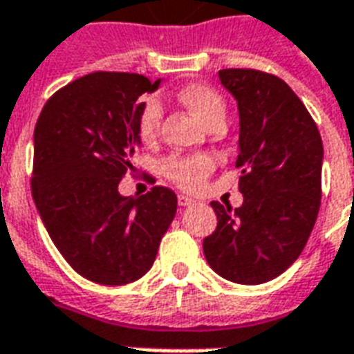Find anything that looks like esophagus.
I'll return each instance as SVG.
<instances>
[{
  "label": "esophagus",
  "mask_w": 354,
  "mask_h": 354,
  "mask_svg": "<svg viewBox=\"0 0 354 354\" xmlns=\"http://www.w3.org/2000/svg\"><path fill=\"white\" fill-rule=\"evenodd\" d=\"M196 204V200H193L187 194H178V205L180 207H187V205H194Z\"/></svg>",
  "instance_id": "esophagus-1"
}]
</instances>
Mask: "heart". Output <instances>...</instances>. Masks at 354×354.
Instances as JSON below:
<instances>
[{
  "mask_svg": "<svg viewBox=\"0 0 354 354\" xmlns=\"http://www.w3.org/2000/svg\"><path fill=\"white\" fill-rule=\"evenodd\" d=\"M180 101L187 104L194 115L204 122L205 127L216 119H226V104L221 93L211 86L202 82H191L183 86L180 93ZM163 118V106L158 97H145L136 115V133L143 143H152L160 130V122ZM215 169V161L205 154L189 156H169L161 163V172L167 180L176 183L178 187L185 191H196L202 187L204 180Z\"/></svg>",
  "mask_w": 354,
  "mask_h": 354,
  "instance_id": "heart-1",
  "label": "heart"
}]
</instances>
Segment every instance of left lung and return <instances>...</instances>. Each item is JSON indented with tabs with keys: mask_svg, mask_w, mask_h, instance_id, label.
I'll list each match as a JSON object with an SVG mask.
<instances>
[{
	"mask_svg": "<svg viewBox=\"0 0 354 354\" xmlns=\"http://www.w3.org/2000/svg\"><path fill=\"white\" fill-rule=\"evenodd\" d=\"M241 118V207L211 202L218 224L204 239L216 274L261 285L290 266L313 232L322 204L324 145L301 99L285 80L257 69H221Z\"/></svg>",
	"mask_w": 354,
	"mask_h": 354,
	"instance_id": "left-lung-1",
	"label": "left lung"
}]
</instances>
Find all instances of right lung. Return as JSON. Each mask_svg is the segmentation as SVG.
Here are the masks:
<instances>
[{
	"label": "right lung",
	"mask_w": 354,
	"mask_h": 354,
	"mask_svg": "<svg viewBox=\"0 0 354 354\" xmlns=\"http://www.w3.org/2000/svg\"><path fill=\"white\" fill-rule=\"evenodd\" d=\"M160 82L119 71L84 75L53 93L36 121V209L69 266L99 285L143 277L176 215L171 189L156 185L143 196L118 191L136 171L138 99Z\"/></svg>",
	"instance_id": "add662e5"
}]
</instances>
